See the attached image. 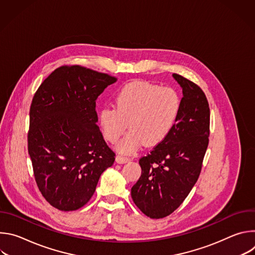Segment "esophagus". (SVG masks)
<instances>
[{"mask_svg":"<svg viewBox=\"0 0 255 255\" xmlns=\"http://www.w3.org/2000/svg\"><path fill=\"white\" fill-rule=\"evenodd\" d=\"M130 159L128 157H124V156H121V155H117L116 156V162L117 163H126L128 162Z\"/></svg>","mask_w":255,"mask_h":255,"instance_id":"34e87169","label":"esophagus"}]
</instances>
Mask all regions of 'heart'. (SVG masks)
Returning <instances> with one entry per match:
<instances>
[{"label": "heart", "mask_w": 255, "mask_h": 255, "mask_svg": "<svg viewBox=\"0 0 255 255\" xmlns=\"http://www.w3.org/2000/svg\"><path fill=\"white\" fill-rule=\"evenodd\" d=\"M180 108L181 99L176 90L133 82L118 93L115 107L102 109L100 127L109 142L116 143L129 124L130 131L118 143L117 150L131 154L144 144L153 147L161 143L175 125Z\"/></svg>", "instance_id": "b5f03b06"}]
</instances>
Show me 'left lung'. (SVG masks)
Instances as JSON below:
<instances>
[{"label":"left lung","instance_id":"obj_1","mask_svg":"<svg viewBox=\"0 0 255 255\" xmlns=\"http://www.w3.org/2000/svg\"><path fill=\"white\" fill-rule=\"evenodd\" d=\"M183 89L181 108L167 137L139 160L141 176L131 197L142 213L159 219L185 201L199 178L209 144L210 108L204 92L173 74Z\"/></svg>","mask_w":255,"mask_h":255}]
</instances>
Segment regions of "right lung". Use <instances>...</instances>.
<instances>
[{"label":"right lung","mask_w":255,"mask_h":255,"mask_svg":"<svg viewBox=\"0 0 255 255\" xmlns=\"http://www.w3.org/2000/svg\"><path fill=\"white\" fill-rule=\"evenodd\" d=\"M116 81L80 65L61 66L34 95L28 152L42 196L60 211L86 205L115 161L97 125L96 100Z\"/></svg>","instance_id":"add662e5"}]
</instances>
